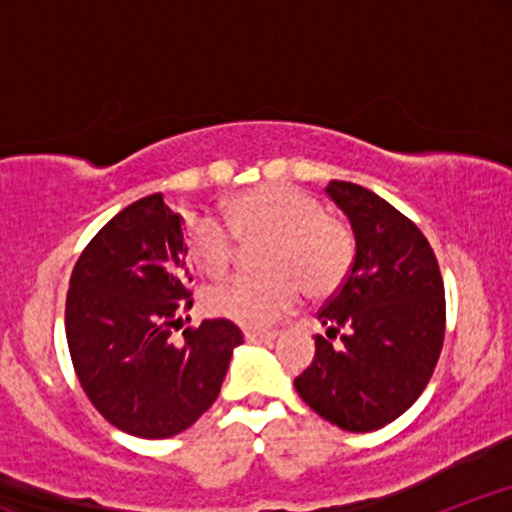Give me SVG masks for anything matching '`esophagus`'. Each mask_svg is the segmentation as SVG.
<instances>
[{
	"label": "esophagus",
	"mask_w": 512,
	"mask_h": 512,
	"mask_svg": "<svg viewBox=\"0 0 512 512\" xmlns=\"http://www.w3.org/2000/svg\"><path fill=\"white\" fill-rule=\"evenodd\" d=\"M276 332H245V342L248 344H272Z\"/></svg>",
	"instance_id": "esophagus-1"
}]
</instances>
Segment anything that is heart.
<instances>
[{"instance_id": "1", "label": "heart", "mask_w": 512, "mask_h": 512, "mask_svg": "<svg viewBox=\"0 0 512 512\" xmlns=\"http://www.w3.org/2000/svg\"><path fill=\"white\" fill-rule=\"evenodd\" d=\"M226 223L243 248L267 245L260 269L269 276L216 286L207 293V310L248 330H267L289 315L301 301L303 286L315 298L330 296L344 284L354 262L349 228L327 216L320 199L296 187L262 185L233 197ZM230 234L207 216L192 219L187 223V260L209 279H221L238 255Z\"/></svg>"}]
</instances>
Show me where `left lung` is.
Instances as JSON below:
<instances>
[{
	"instance_id": "8db88e82",
	"label": "left lung",
	"mask_w": 512,
	"mask_h": 512,
	"mask_svg": "<svg viewBox=\"0 0 512 512\" xmlns=\"http://www.w3.org/2000/svg\"><path fill=\"white\" fill-rule=\"evenodd\" d=\"M325 192L351 223L356 255L342 289L317 313L327 332L315 337L313 363L293 385L325 421L368 433L402 416L431 380L445 289L416 223L354 182L332 180Z\"/></svg>"
}]
</instances>
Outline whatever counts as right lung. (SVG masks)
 Returning <instances> with one entry per match:
<instances>
[{
    "mask_svg": "<svg viewBox=\"0 0 512 512\" xmlns=\"http://www.w3.org/2000/svg\"><path fill=\"white\" fill-rule=\"evenodd\" d=\"M182 216L163 195L129 204L93 236L69 279L67 344L86 397L108 424L137 438H170L216 402L243 334L204 320L170 342L190 308Z\"/></svg>",
    "mask_w": 512,
    "mask_h": 512,
    "instance_id": "right-lung-1",
    "label": "right lung"
}]
</instances>
